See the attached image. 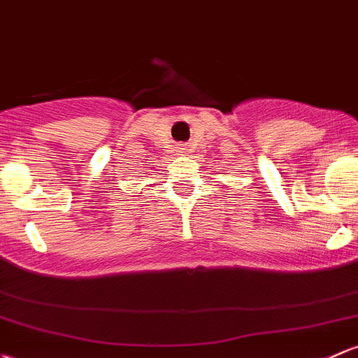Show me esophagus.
I'll list each match as a JSON object with an SVG mask.
<instances>
[{"label":"esophagus","mask_w":358,"mask_h":358,"mask_svg":"<svg viewBox=\"0 0 358 358\" xmlns=\"http://www.w3.org/2000/svg\"><path fill=\"white\" fill-rule=\"evenodd\" d=\"M190 152V149L189 148H187V145H180V148H178V154H183V156H187V154H189Z\"/></svg>","instance_id":"obj_1"}]
</instances>
